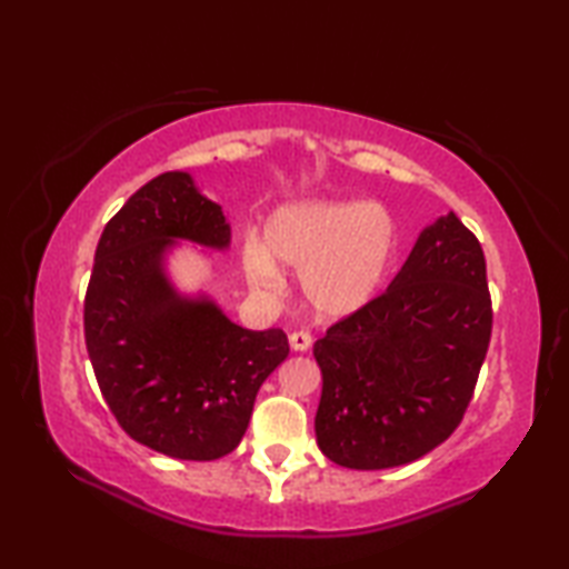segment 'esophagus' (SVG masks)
<instances>
[{"label": "esophagus", "instance_id": "1", "mask_svg": "<svg viewBox=\"0 0 569 569\" xmlns=\"http://www.w3.org/2000/svg\"><path fill=\"white\" fill-rule=\"evenodd\" d=\"M288 343H291L293 351H308V349H311L313 339H311V333H308V331H293L291 336H288Z\"/></svg>", "mask_w": 569, "mask_h": 569}]
</instances>
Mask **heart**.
Segmentation results:
<instances>
[{"label":"heart","instance_id":"1","mask_svg":"<svg viewBox=\"0 0 569 569\" xmlns=\"http://www.w3.org/2000/svg\"><path fill=\"white\" fill-rule=\"evenodd\" d=\"M399 253V220L387 206L361 200H293L263 226V243L243 240L248 283L278 293L281 268L301 276V293L323 321H341L369 306Z\"/></svg>","mask_w":569,"mask_h":569}]
</instances>
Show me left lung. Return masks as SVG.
<instances>
[{"label":"left lung","instance_id":"8db88e82","mask_svg":"<svg viewBox=\"0 0 569 569\" xmlns=\"http://www.w3.org/2000/svg\"><path fill=\"white\" fill-rule=\"evenodd\" d=\"M489 336L485 253L449 210L387 291L313 343L319 449L341 467L389 469L439 447L465 417Z\"/></svg>","mask_w":569,"mask_h":569}]
</instances>
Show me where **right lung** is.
I'll return each mask as SVG.
<instances>
[{
	"mask_svg": "<svg viewBox=\"0 0 569 569\" xmlns=\"http://www.w3.org/2000/svg\"><path fill=\"white\" fill-rule=\"evenodd\" d=\"M182 240L228 250L230 223L190 172L172 170L104 226L84 296V343L104 401L134 441L210 461L240 445L288 339L233 323L203 291L180 293L168 253Z\"/></svg>",
	"mask_w": 569,
	"mask_h": 569,
	"instance_id": "right-lung-1",
	"label": "right lung"
}]
</instances>
